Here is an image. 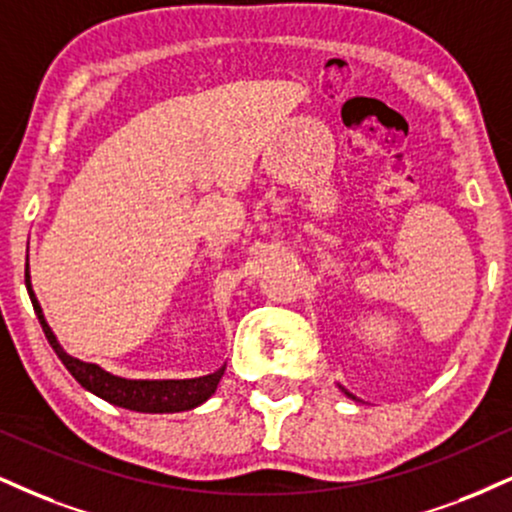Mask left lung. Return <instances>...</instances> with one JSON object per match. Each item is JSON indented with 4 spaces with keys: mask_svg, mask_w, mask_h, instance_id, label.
<instances>
[{
    "mask_svg": "<svg viewBox=\"0 0 512 512\" xmlns=\"http://www.w3.org/2000/svg\"><path fill=\"white\" fill-rule=\"evenodd\" d=\"M349 396H351V394H349Z\"/></svg>",
    "mask_w": 512,
    "mask_h": 512,
    "instance_id": "1",
    "label": "left lung"
}]
</instances>
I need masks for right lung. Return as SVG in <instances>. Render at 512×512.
Listing matches in <instances>:
<instances>
[{
    "label": "right lung",
    "mask_w": 512,
    "mask_h": 512,
    "mask_svg": "<svg viewBox=\"0 0 512 512\" xmlns=\"http://www.w3.org/2000/svg\"><path fill=\"white\" fill-rule=\"evenodd\" d=\"M25 287H28L30 301H33V308L37 313V320H40L44 337L52 344L56 356L61 358V363L66 365V370L78 380L82 387L92 394H97L99 399L113 403V406H121L128 410H137V413H180V410L197 408L199 403H204L208 396L213 394L218 387L220 377H223L225 368L206 377H197V380H123V377L111 375L99 368L94 363H82L78 358L68 356L66 351L61 349L56 337L49 330L47 320H44L42 308L37 304L33 287H30V275L25 270Z\"/></svg>",
    "instance_id": "right-lung-1"
}]
</instances>
